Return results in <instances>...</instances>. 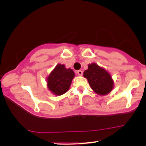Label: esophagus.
<instances>
[{
	"mask_svg": "<svg viewBox=\"0 0 146 146\" xmlns=\"http://www.w3.org/2000/svg\"><path fill=\"white\" fill-rule=\"evenodd\" d=\"M77 73L79 76H82V74H83V72L82 70H78Z\"/></svg>",
	"mask_w": 146,
	"mask_h": 146,
	"instance_id": "1",
	"label": "esophagus"
}]
</instances>
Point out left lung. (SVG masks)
Returning a JSON list of instances; mask_svg holds the SVG:
<instances>
[{
  "mask_svg": "<svg viewBox=\"0 0 146 146\" xmlns=\"http://www.w3.org/2000/svg\"><path fill=\"white\" fill-rule=\"evenodd\" d=\"M83 75L93 91L100 96L108 94L114 86L110 74L96 63L88 64V68L86 70Z\"/></svg>",
  "mask_w": 146,
  "mask_h": 146,
  "instance_id": "left-lung-1",
  "label": "left lung"
}]
</instances>
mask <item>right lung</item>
Listing matches in <instances>:
<instances>
[{
    "mask_svg": "<svg viewBox=\"0 0 146 146\" xmlns=\"http://www.w3.org/2000/svg\"><path fill=\"white\" fill-rule=\"evenodd\" d=\"M75 74L64 64H58L47 77V88L53 94L61 96L67 92Z\"/></svg>",
    "mask_w": 146,
    "mask_h": 146,
    "instance_id": "right-lung-1",
    "label": "right lung"
}]
</instances>
